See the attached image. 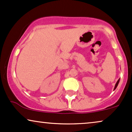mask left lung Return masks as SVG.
<instances>
[{
  "label": "left lung",
  "instance_id": "1",
  "mask_svg": "<svg viewBox=\"0 0 132 132\" xmlns=\"http://www.w3.org/2000/svg\"><path fill=\"white\" fill-rule=\"evenodd\" d=\"M119 80H120V79H119V80H118V81H117V82H116V85H115V86H114V90L115 89H116V88H117V86H118V83H119Z\"/></svg>",
  "mask_w": 132,
  "mask_h": 132
}]
</instances>
